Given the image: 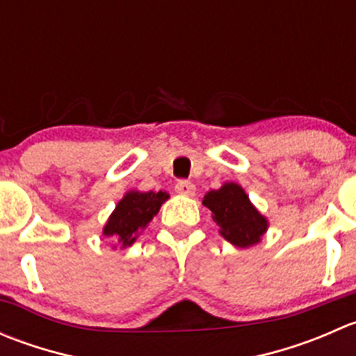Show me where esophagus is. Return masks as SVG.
<instances>
[{
    "mask_svg": "<svg viewBox=\"0 0 356 356\" xmlns=\"http://www.w3.org/2000/svg\"><path fill=\"white\" fill-rule=\"evenodd\" d=\"M175 193L181 196H193L196 193V188L193 182L189 181H179L177 184H175Z\"/></svg>",
    "mask_w": 356,
    "mask_h": 356,
    "instance_id": "esophagus-1",
    "label": "esophagus"
}]
</instances>
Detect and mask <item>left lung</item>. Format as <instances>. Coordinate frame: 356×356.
<instances>
[{
  "label": "left lung",
  "instance_id": "left-lung-1",
  "mask_svg": "<svg viewBox=\"0 0 356 356\" xmlns=\"http://www.w3.org/2000/svg\"><path fill=\"white\" fill-rule=\"evenodd\" d=\"M203 204L211 211L222 238L238 248H250L261 241L268 220L250 201L245 189L236 182H224L203 196Z\"/></svg>",
  "mask_w": 356,
  "mask_h": 356
}]
</instances>
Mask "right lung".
Segmentation results:
<instances>
[{
  "instance_id": "right-lung-1",
  "label": "right lung",
  "mask_w": 356,
  "mask_h": 356,
  "mask_svg": "<svg viewBox=\"0 0 356 356\" xmlns=\"http://www.w3.org/2000/svg\"><path fill=\"white\" fill-rule=\"evenodd\" d=\"M168 198L170 196L167 191L143 193L131 189L111 211L103 227V236L113 243V250H117V246H120V250L131 246L148 227L153 217L160 211L161 204Z\"/></svg>"
}]
</instances>
